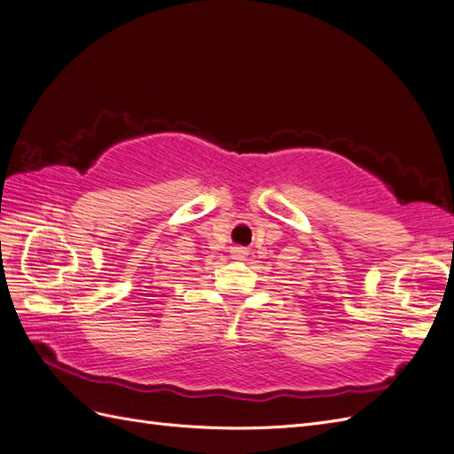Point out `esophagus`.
<instances>
[{"mask_svg":"<svg viewBox=\"0 0 454 454\" xmlns=\"http://www.w3.org/2000/svg\"><path fill=\"white\" fill-rule=\"evenodd\" d=\"M246 255H248V250H246V248H242V246H232V248H231V257L232 259H244Z\"/></svg>","mask_w":454,"mask_h":454,"instance_id":"esophagus-1","label":"esophagus"}]
</instances>
